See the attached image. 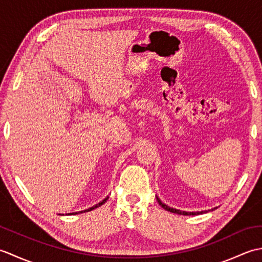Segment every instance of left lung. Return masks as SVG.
Masks as SVG:
<instances>
[{
    "label": "left lung",
    "instance_id": "obj_1",
    "mask_svg": "<svg viewBox=\"0 0 262 262\" xmlns=\"http://www.w3.org/2000/svg\"><path fill=\"white\" fill-rule=\"evenodd\" d=\"M157 199H158V203L162 206V207L165 209V210H168V211H171V213H174V214H179V215H196V214H199L198 211H196V213H188V211H181V210H178V209H176V208H171V207H169V206H166L165 204H163L162 202H161V200L157 197ZM203 213V211H202Z\"/></svg>",
    "mask_w": 262,
    "mask_h": 262
}]
</instances>
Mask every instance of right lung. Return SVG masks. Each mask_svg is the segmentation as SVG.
Wrapping results in <instances>:
<instances>
[{"label":"right lung","mask_w":262,"mask_h":262,"mask_svg":"<svg viewBox=\"0 0 262 262\" xmlns=\"http://www.w3.org/2000/svg\"><path fill=\"white\" fill-rule=\"evenodd\" d=\"M107 199H108V197L105 198V199H103L101 203H99L98 205H96V206H93V207H91V208H89V209H85V210H82V211H79V213H85V211H90V210H92V209H94V208H97V207H99V206H101V205H103L105 202H107ZM79 213H71V215H75V214H79ZM70 215V214H69Z\"/></svg>","instance_id":"add662e5"}]
</instances>
